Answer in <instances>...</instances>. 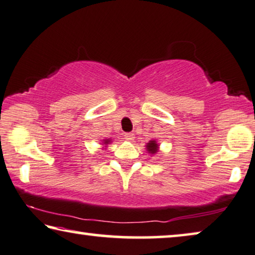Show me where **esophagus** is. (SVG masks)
<instances>
[{"label":"esophagus","instance_id":"34e87169","mask_svg":"<svg viewBox=\"0 0 255 255\" xmlns=\"http://www.w3.org/2000/svg\"><path fill=\"white\" fill-rule=\"evenodd\" d=\"M124 137H125V139H127V140H129V142H131V140H134L135 135L132 134V132H126V134L124 135Z\"/></svg>","mask_w":255,"mask_h":255}]
</instances>
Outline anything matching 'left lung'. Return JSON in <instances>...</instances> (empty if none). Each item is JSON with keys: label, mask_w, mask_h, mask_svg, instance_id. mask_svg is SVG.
Listing matches in <instances>:
<instances>
[{"label": "left lung", "mask_w": 255, "mask_h": 255, "mask_svg": "<svg viewBox=\"0 0 255 255\" xmlns=\"http://www.w3.org/2000/svg\"><path fill=\"white\" fill-rule=\"evenodd\" d=\"M146 147H147V151L149 153H156L157 152V144L155 143V140H151V142H149L146 145Z\"/></svg>", "instance_id": "obj_1"}]
</instances>
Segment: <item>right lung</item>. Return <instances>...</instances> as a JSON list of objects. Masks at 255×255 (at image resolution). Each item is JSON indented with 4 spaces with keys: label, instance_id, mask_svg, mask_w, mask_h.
Returning a JSON list of instances; mask_svg holds the SVG:
<instances>
[{
    "label": "right lung",
    "instance_id": "right-lung-1",
    "mask_svg": "<svg viewBox=\"0 0 255 255\" xmlns=\"http://www.w3.org/2000/svg\"><path fill=\"white\" fill-rule=\"evenodd\" d=\"M104 142H106L104 144H108L109 142H110V139H106V140H104Z\"/></svg>",
    "mask_w": 255,
    "mask_h": 255
}]
</instances>
